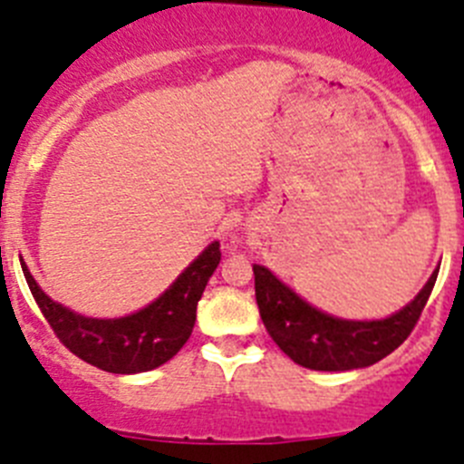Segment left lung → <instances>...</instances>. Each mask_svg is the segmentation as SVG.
<instances>
[{"instance_id": "8db88e82", "label": "left lung", "mask_w": 464, "mask_h": 464, "mask_svg": "<svg viewBox=\"0 0 464 464\" xmlns=\"http://www.w3.org/2000/svg\"><path fill=\"white\" fill-rule=\"evenodd\" d=\"M437 273L407 307L382 321H346L324 314L284 286L268 268L254 266V289L263 325L294 362L324 372L374 365L395 352L419 324Z\"/></svg>"}]
</instances>
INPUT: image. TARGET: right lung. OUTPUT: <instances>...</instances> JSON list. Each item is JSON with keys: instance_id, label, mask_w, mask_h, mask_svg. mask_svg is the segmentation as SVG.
<instances>
[{"instance_id": "add662e5", "label": "right lung", "mask_w": 464, "mask_h": 464, "mask_svg": "<svg viewBox=\"0 0 464 464\" xmlns=\"http://www.w3.org/2000/svg\"><path fill=\"white\" fill-rule=\"evenodd\" d=\"M219 258V242H212L164 295L122 319H90L66 310L41 291L23 258L20 266L41 314L71 353L106 372L136 374L164 365L185 346L194 328L196 304Z\"/></svg>"}]
</instances>
